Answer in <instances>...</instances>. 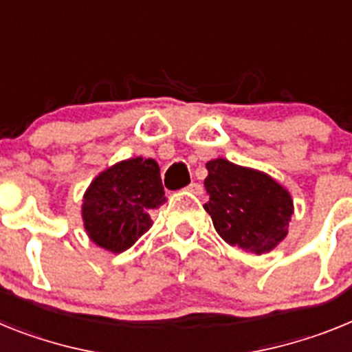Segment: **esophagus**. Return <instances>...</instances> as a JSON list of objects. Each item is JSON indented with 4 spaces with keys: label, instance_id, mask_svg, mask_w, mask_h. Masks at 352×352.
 I'll return each instance as SVG.
<instances>
[{
    "label": "esophagus",
    "instance_id": "obj_1",
    "mask_svg": "<svg viewBox=\"0 0 352 352\" xmlns=\"http://www.w3.org/2000/svg\"><path fill=\"white\" fill-rule=\"evenodd\" d=\"M188 191L193 195H201L204 193V188H201V184H198V182H191V184L188 186Z\"/></svg>",
    "mask_w": 352,
    "mask_h": 352
}]
</instances>
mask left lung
Segmentation results:
<instances>
[{
	"mask_svg": "<svg viewBox=\"0 0 352 352\" xmlns=\"http://www.w3.org/2000/svg\"><path fill=\"white\" fill-rule=\"evenodd\" d=\"M204 186L209 195L204 209L225 243L262 255L274 250L289 234L294 200L289 189L255 168L228 159H210Z\"/></svg>",
	"mask_w": 352,
	"mask_h": 352,
	"instance_id": "obj_1",
	"label": "left lung"
}]
</instances>
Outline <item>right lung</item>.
<instances>
[{
	"mask_svg": "<svg viewBox=\"0 0 352 352\" xmlns=\"http://www.w3.org/2000/svg\"><path fill=\"white\" fill-rule=\"evenodd\" d=\"M164 201L155 159L138 155L115 163L83 195L81 218L88 239L111 253L125 252L152 227L148 212Z\"/></svg>",
	"mask_w": 352,
	"mask_h": 352,
	"instance_id": "1",
	"label": "right lung"
}]
</instances>
